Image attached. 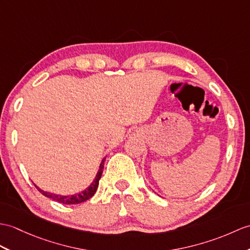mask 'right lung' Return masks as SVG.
<instances>
[{
    "mask_svg": "<svg viewBox=\"0 0 250 250\" xmlns=\"http://www.w3.org/2000/svg\"><path fill=\"white\" fill-rule=\"evenodd\" d=\"M104 161H102V163L100 165V169H99L98 173H97V177L94 180V182L90 184V187L88 188H86L85 190L81 191V193L77 194V195H72V196H62V195H55V194H52V193H46V191L40 189L39 188H37L36 185L35 187L37 188V189L42 193L43 196L45 197H49V198L53 199L57 202H60V204H63V205H77V204H81V202H84L86 200L90 199L92 196L95 195L96 190L98 188V185H99V180H100L101 176H102V172H103V167H104Z\"/></svg>",
    "mask_w": 250,
    "mask_h": 250,
    "instance_id": "right-lung-1",
    "label": "right lung"
}]
</instances>
